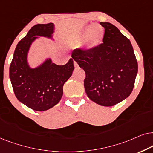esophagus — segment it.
<instances>
[{
  "label": "esophagus",
  "mask_w": 153,
  "mask_h": 153,
  "mask_svg": "<svg viewBox=\"0 0 153 153\" xmlns=\"http://www.w3.org/2000/svg\"><path fill=\"white\" fill-rule=\"evenodd\" d=\"M73 64H74V66H75V68H78L79 66H78V63L75 62V61H74V62H73Z\"/></svg>",
  "instance_id": "34e87169"
}]
</instances>
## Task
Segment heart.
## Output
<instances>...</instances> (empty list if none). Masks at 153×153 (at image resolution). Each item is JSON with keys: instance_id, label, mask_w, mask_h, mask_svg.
<instances>
[{"instance_id": "1", "label": "heart", "mask_w": 153, "mask_h": 153, "mask_svg": "<svg viewBox=\"0 0 153 153\" xmlns=\"http://www.w3.org/2000/svg\"><path fill=\"white\" fill-rule=\"evenodd\" d=\"M105 30L97 24H89L85 26L81 33V38L85 37V45L87 49H93L99 46L103 41Z\"/></svg>"}]
</instances>
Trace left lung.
<instances>
[{"mask_svg": "<svg viewBox=\"0 0 153 153\" xmlns=\"http://www.w3.org/2000/svg\"><path fill=\"white\" fill-rule=\"evenodd\" d=\"M103 43L89 50L75 49L72 58L85 71V90L91 101L113 106L131 94L138 72V63L128 38L109 22Z\"/></svg>", "mask_w": 153, "mask_h": 153, "instance_id": "left-lung-1", "label": "left lung"}]
</instances>
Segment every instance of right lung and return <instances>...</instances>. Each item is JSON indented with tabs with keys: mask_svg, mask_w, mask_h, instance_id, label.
<instances>
[{
	"mask_svg": "<svg viewBox=\"0 0 153 153\" xmlns=\"http://www.w3.org/2000/svg\"><path fill=\"white\" fill-rule=\"evenodd\" d=\"M53 23L36 24L18 42L10 66V79L17 99L36 111H45L57 104L63 95L64 83L72 75L73 60L63 66L52 63L50 58L36 67L28 63L31 44L40 37L53 40Z\"/></svg>",
	"mask_w": 153,
	"mask_h": 153,
	"instance_id": "1",
	"label": "right lung"
}]
</instances>
